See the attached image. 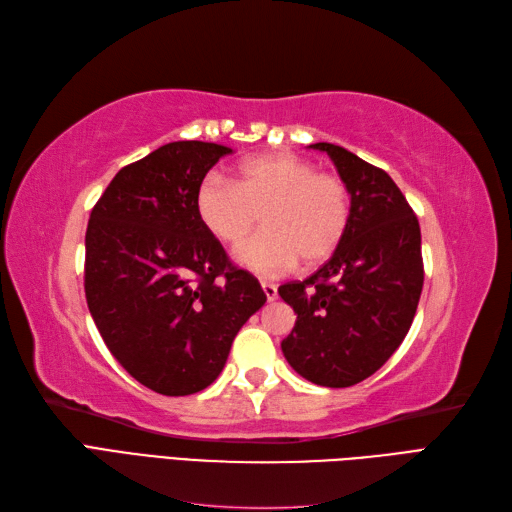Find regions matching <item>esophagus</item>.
I'll return each mask as SVG.
<instances>
[{"instance_id": "esophagus-1", "label": "esophagus", "mask_w": 512, "mask_h": 512, "mask_svg": "<svg viewBox=\"0 0 512 512\" xmlns=\"http://www.w3.org/2000/svg\"><path fill=\"white\" fill-rule=\"evenodd\" d=\"M260 286H262V292H265L267 301H275V299H277V286H275V284H271V282H260Z\"/></svg>"}]
</instances>
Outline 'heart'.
<instances>
[{"label":"heart","instance_id":"heart-1","mask_svg":"<svg viewBox=\"0 0 512 512\" xmlns=\"http://www.w3.org/2000/svg\"><path fill=\"white\" fill-rule=\"evenodd\" d=\"M196 213L224 245L250 235L262 213L265 230L235 252L241 267L280 275L303 258L320 265L335 254L350 220V194L333 173H320L294 153H265L239 166V181L207 175L196 190Z\"/></svg>","mask_w":512,"mask_h":512}]
</instances>
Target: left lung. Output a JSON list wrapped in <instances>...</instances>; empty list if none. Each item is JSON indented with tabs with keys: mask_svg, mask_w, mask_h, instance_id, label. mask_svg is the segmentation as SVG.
I'll return each instance as SVG.
<instances>
[{
	"mask_svg": "<svg viewBox=\"0 0 512 512\" xmlns=\"http://www.w3.org/2000/svg\"><path fill=\"white\" fill-rule=\"evenodd\" d=\"M350 194V220L335 254L303 282L280 286L297 322L282 342L305 380L344 389L369 378L404 342L423 290L421 226L382 168L331 143Z\"/></svg>",
	"mask_w": 512,
	"mask_h": 512,
	"instance_id": "obj_1",
	"label": "left lung"
}]
</instances>
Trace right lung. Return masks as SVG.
Returning a JSON list of instances; mask_svg holds the SVG:
<instances>
[{
  "instance_id": "obj_1",
  "label": "right lung",
  "mask_w": 512,
  "mask_h": 512,
  "mask_svg": "<svg viewBox=\"0 0 512 512\" xmlns=\"http://www.w3.org/2000/svg\"><path fill=\"white\" fill-rule=\"evenodd\" d=\"M230 147L177 141L123 166L91 209L85 297L106 348L147 389H207L267 297L200 222L196 190Z\"/></svg>"
}]
</instances>
